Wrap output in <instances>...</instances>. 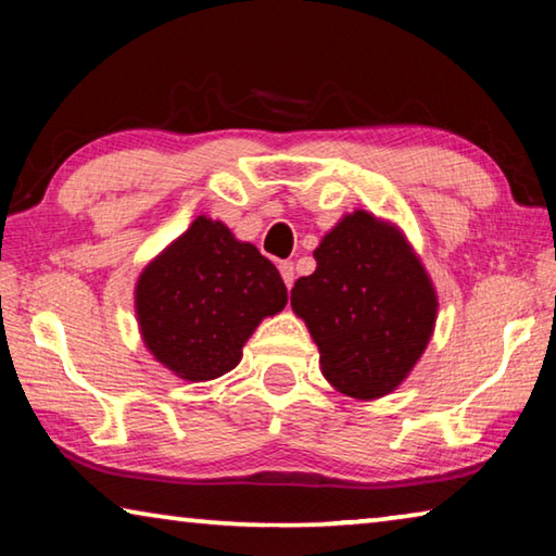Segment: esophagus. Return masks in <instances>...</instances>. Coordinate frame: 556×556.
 <instances>
[{"mask_svg": "<svg viewBox=\"0 0 556 556\" xmlns=\"http://www.w3.org/2000/svg\"><path fill=\"white\" fill-rule=\"evenodd\" d=\"M279 275L285 279V285L291 289L294 287V279H296V269H294V262H281L279 265Z\"/></svg>", "mask_w": 556, "mask_h": 556, "instance_id": "1", "label": "esophagus"}]
</instances>
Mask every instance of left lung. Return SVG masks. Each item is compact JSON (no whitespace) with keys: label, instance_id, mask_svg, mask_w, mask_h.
<instances>
[{"label":"left lung","instance_id":"1","mask_svg":"<svg viewBox=\"0 0 556 556\" xmlns=\"http://www.w3.org/2000/svg\"><path fill=\"white\" fill-rule=\"evenodd\" d=\"M314 257V275L291 289V308L318 345L324 378L348 397H384L434 331L429 275L404 235L365 211L345 215Z\"/></svg>","mask_w":556,"mask_h":556}]
</instances>
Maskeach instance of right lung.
Listing matches in <instances>:
<instances>
[{"instance_id": "1", "label": "right lung", "mask_w": 556, "mask_h": 556, "mask_svg": "<svg viewBox=\"0 0 556 556\" xmlns=\"http://www.w3.org/2000/svg\"><path fill=\"white\" fill-rule=\"evenodd\" d=\"M135 306L149 353L178 378L205 382L240 363L262 318L287 306V287L255 244L199 215L139 275Z\"/></svg>"}]
</instances>
